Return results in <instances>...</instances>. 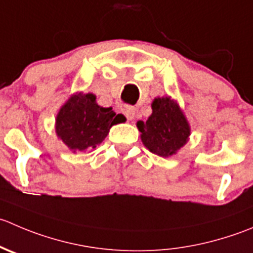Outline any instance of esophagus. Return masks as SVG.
Returning a JSON list of instances; mask_svg holds the SVG:
<instances>
[{
  "instance_id": "34e87169",
  "label": "esophagus",
  "mask_w": 253,
  "mask_h": 253,
  "mask_svg": "<svg viewBox=\"0 0 253 253\" xmlns=\"http://www.w3.org/2000/svg\"><path fill=\"white\" fill-rule=\"evenodd\" d=\"M122 112H124V115L127 117V120H128V121H132V120L134 119V107L133 106H124Z\"/></svg>"
}]
</instances>
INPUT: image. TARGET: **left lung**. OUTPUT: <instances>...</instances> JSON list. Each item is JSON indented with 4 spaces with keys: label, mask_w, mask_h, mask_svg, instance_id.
<instances>
[{
    "label": "left lung",
    "mask_w": 253,
    "mask_h": 253,
    "mask_svg": "<svg viewBox=\"0 0 253 253\" xmlns=\"http://www.w3.org/2000/svg\"><path fill=\"white\" fill-rule=\"evenodd\" d=\"M137 127L146 148L164 158L175 154L190 136L188 120L169 96L156 97L152 102V115L146 122H137Z\"/></svg>",
    "instance_id": "obj_1"
}]
</instances>
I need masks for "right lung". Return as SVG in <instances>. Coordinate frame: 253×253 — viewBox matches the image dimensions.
Returning <instances> with one entry per match:
<instances>
[{
  "instance_id": "obj_1",
  "label": "right lung",
  "mask_w": 253,
  "mask_h": 253,
  "mask_svg": "<svg viewBox=\"0 0 253 253\" xmlns=\"http://www.w3.org/2000/svg\"><path fill=\"white\" fill-rule=\"evenodd\" d=\"M124 121V115L112 111V107L99 106L94 94L77 92L59 110L55 132L68 148L77 153L96 148L110 128Z\"/></svg>"
}]
</instances>
